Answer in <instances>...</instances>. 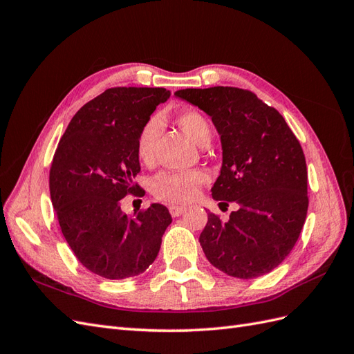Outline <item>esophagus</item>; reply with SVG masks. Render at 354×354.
I'll use <instances>...</instances> for the list:
<instances>
[{
    "label": "esophagus",
    "instance_id": "34e87169",
    "mask_svg": "<svg viewBox=\"0 0 354 354\" xmlns=\"http://www.w3.org/2000/svg\"><path fill=\"white\" fill-rule=\"evenodd\" d=\"M186 207H180V205H171L169 207V214L173 217H180V216H183V214L186 212Z\"/></svg>",
    "mask_w": 354,
    "mask_h": 354
}]
</instances>
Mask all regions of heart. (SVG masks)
<instances>
[{
  "label": "heart",
  "mask_w": 354,
  "mask_h": 354,
  "mask_svg": "<svg viewBox=\"0 0 354 354\" xmlns=\"http://www.w3.org/2000/svg\"><path fill=\"white\" fill-rule=\"evenodd\" d=\"M177 122L183 131L196 145L205 143L211 137V127L207 118L198 111H183L177 115ZM162 122L152 116L137 137V155L143 162H151L155 155L158 138ZM207 180L202 171H185V173H162L153 178L152 190L156 198L169 202H185L195 196L198 187Z\"/></svg>",
  "instance_id": "b5f03b06"
}]
</instances>
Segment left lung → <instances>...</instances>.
<instances>
[{"label":"left lung","instance_id":"8db88e82","mask_svg":"<svg viewBox=\"0 0 354 354\" xmlns=\"http://www.w3.org/2000/svg\"><path fill=\"white\" fill-rule=\"evenodd\" d=\"M205 112L220 136L223 162L212 187L227 221L208 212L199 242L208 261L233 277L270 273L294 248L304 226L307 167L283 116L251 91L234 87L174 93Z\"/></svg>","mask_w":354,"mask_h":354}]
</instances>
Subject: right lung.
Returning <instances> with one entry per match:
<instances>
[{
  "instance_id": "1",
  "label": "right lung",
  "mask_w": 354,
  "mask_h": 354,
  "mask_svg": "<svg viewBox=\"0 0 354 354\" xmlns=\"http://www.w3.org/2000/svg\"><path fill=\"white\" fill-rule=\"evenodd\" d=\"M165 88H109L75 113L50 169V196L63 236L78 261L104 279L143 273L173 221L167 207L151 203L128 217L121 199L140 173L137 137Z\"/></svg>"
}]
</instances>
